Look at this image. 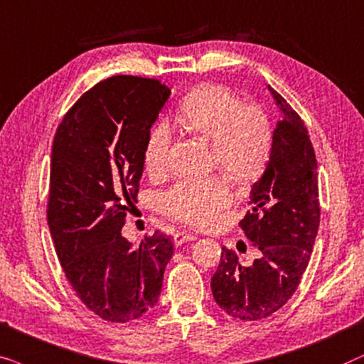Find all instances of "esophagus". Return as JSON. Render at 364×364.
I'll use <instances>...</instances> for the list:
<instances>
[{
  "instance_id": "obj_1",
  "label": "esophagus",
  "mask_w": 364,
  "mask_h": 364,
  "mask_svg": "<svg viewBox=\"0 0 364 364\" xmlns=\"http://www.w3.org/2000/svg\"><path fill=\"white\" fill-rule=\"evenodd\" d=\"M195 238H196V236L193 235V232H188V231H176L173 235V241H174V245H176V246L183 245V243H188V241H193Z\"/></svg>"
}]
</instances>
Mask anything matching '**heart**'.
<instances>
[{
    "label": "heart",
    "instance_id": "1",
    "mask_svg": "<svg viewBox=\"0 0 364 364\" xmlns=\"http://www.w3.org/2000/svg\"><path fill=\"white\" fill-rule=\"evenodd\" d=\"M188 133L213 144L218 168L236 185L259 178L269 159L273 133L258 106H243L232 91L218 85L198 86L183 100L176 114ZM171 151V132L166 124L151 129L144 146V166L149 173L166 171ZM231 201L223 179H185L161 198L164 213L195 226H208Z\"/></svg>",
    "mask_w": 364,
    "mask_h": 364
}]
</instances>
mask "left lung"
I'll return each instance as SVG.
<instances>
[{
    "instance_id": "8db88e82",
    "label": "left lung",
    "mask_w": 364,
    "mask_h": 364,
    "mask_svg": "<svg viewBox=\"0 0 364 364\" xmlns=\"http://www.w3.org/2000/svg\"><path fill=\"white\" fill-rule=\"evenodd\" d=\"M268 90L281 119L264 173L251 186V211L240 221L259 258L245 266L235 251L223 248L211 278L215 301L243 321L268 318L293 296L319 228L316 158L308 129L287 100Z\"/></svg>"
}]
</instances>
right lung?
<instances>
[{
    "label": "right lung",
    "mask_w": 364,
    "mask_h": 364,
    "mask_svg": "<svg viewBox=\"0 0 364 364\" xmlns=\"http://www.w3.org/2000/svg\"><path fill=\"white\" fill-rule=\"evenodd\" d=\"M169 95L156 80L111 76L73 105L53 141L48 225L58 258L81 301L111 323L158 303L173 256L161 232L138 248L121 235L138 201L146 139Z\"/></svg>",
    "instance_id": "add662e5"
}]
</instances>
